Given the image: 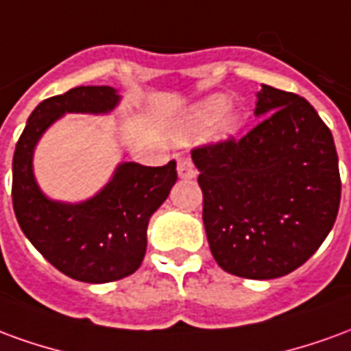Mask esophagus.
Wrapping results in <instances>:
<instances>
[{"instance_id": "esophagus-1", "label": "esophagus", "mask_w": 351, "mask_h": 351, "mask_svg": "<svg viewBox=\"0 0 351 351\" xmlns=\"http://www.w3.org/2000/svg\"><path fill=\"white\" fill-rule=\"evenodd\" d=\"M195 165H193V161L188 158V156H182V158H178V176L180 178H193L195 176Z\"/></svg>"}]
</instances>
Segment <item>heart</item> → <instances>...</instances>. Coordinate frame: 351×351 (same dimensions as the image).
<instances>
[{
  "label": "heart",
  "instance_id": "1",
  "mask_svg": "<svg viewBox=\"0 0 351 351\" xmlns=\"http://www.w3.org/2000/svg\"><path fill=\"white\" fill-rule=\"evenodd\" d=\"M226 110H228V99L226 97H221V95L210 97L205 103H201L199 107L193 108L188 128H190V131H203L214 125L216 133L229 135V133H233L237 130L239 120H237V116L226 114Z\"/></svg>",
  "mask_w": 351,
  "mask_h": 351
}]
</instances>
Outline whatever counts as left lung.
<instances>
[{"label":"left lung","mask_w":351,"mask_h":351,"mask_svg":"<svg viewBox=\"0 0 351 351\" xmlns=\"http://www.w3.org/2000/svg\"><path fill=\"white\" fill-rule=\"evenodd\" d=\"M241 138L191 150L203 191V223L216 263L241 278L271 280L322 246L340 205L331 130L308 101L263 84Z\"/></svg>","instance_id":"left-lung-1"}]
</instances>
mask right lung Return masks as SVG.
Wrapping results in <instances>:
<instances>
[{"mask_svg": "<svg viewBox=\"0 0 351 351\" xmlns=\"http://www.w3.org/2000/svg\"><path fill=\"white\" fill-rule=\"evenodd\" d=\"M118 103L110 86H79L39 103L12 158V208L41 256L69 278L105 284L137 271L146 228L176 182V161L163 167L122 163L114 178L80 205L54 203L37 188L32 156L43 131L65 112H107Z\"/></svg>", "mask_w": 351, "mask_h": 351, "instance_id": "1", "label": "right lung"}]
</instances>
